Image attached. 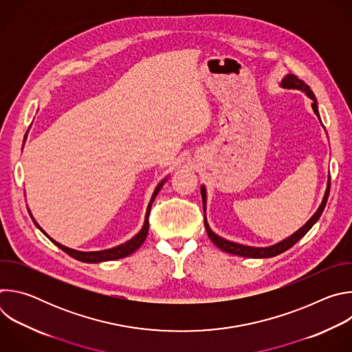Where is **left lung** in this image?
I'll return each instance as SVG.
<instances>
[{
	"label": "left lung",
	"instance_id": "left-lung-1",
	"mask_svg": "<svg viewBox=\"0 0 352 352\" xmlns=\"http://www.w3.org/2000/svg\"><path fill=\"white\" fill-rule=\"evenodd\" d=\"M281 87L284 89H296V90H300V91H305L307 96L312 100V109L315 111V114L318 116L319 121H320V116H319V110H318V102H316V97L314 94V91L311 90V87L304 82L298 79L295 75L292 74H288L287 76H284V79L281 80L280 83ZM200 193H202V202H204V212H205V228H206V232L209 235V238L212 239V242L220 248L221 250H224V252L227 254H231V255H238V256H243V258H254V259H265V258H273V256H277L283 252H285L287 249H289L291 246H294L300 238H302L312 227L314 224L320 219L324 208H326V204H327V197H329V193H330V177L327 179V186H326V192H324V196H323V200L322 204L319 206V209L316 210V213L307 221L305 226L300 227L296 232H294L292 235H289L288 238L272 245V246H265V248H256V246H248V245H241V243H236V242H232V241H228V239H224L221 238L220 235L214 234L212 231V228L209 227L208 224V220H206V188L202 186L200 188Z\"/></svg>",
	"mask_w": 352,
	"mask_h": 352
}]
</instances>
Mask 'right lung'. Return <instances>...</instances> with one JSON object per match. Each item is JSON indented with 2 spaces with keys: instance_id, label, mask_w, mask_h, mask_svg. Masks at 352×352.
<instances>
[{
  "instance_id": "obj_1",
  "label": "right lung",
  "mask_w": 352,
  "mask_h": 352,
  "mask_svg": "<svg viewBox=\"0 0 352 352\" xmlns=\"http://www.w3.org/2000/svg\"><path fill=\"white\" fill-rule=\"evenodd\" d=\"M25 139H26V135H25ZM166 181H167V178H164V179L156 186V189H155V192H153V195H152V199H150V202H148V205H147V210H146L144 223H143L142 230H140L133 238H131L129 241H126V242H124V243H121V245H117V246H114V248H110V249L96 250V252H82V250L71 249V248L64 246V245H61L60 242L54 241L53 238H50V236L43 231V228L36 223V220H34L33 217H32V219H33L36 227H37L50 241H52L53 243H56L60 249L64 250L65 254H68L69 256H72V258L76 259V261H80V262H85V263H100V262H107V261H117V259H121V258H125V256L133 254L135 250L144 242V239H146V236H147V232H148V213H150V209H152L153 200H155V197L157 196L159 190L162 189V186L164 185ZM30 216H32V213H30Z\"/></svg>"
}]
</instances>
